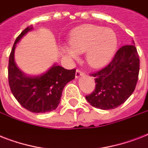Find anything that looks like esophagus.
I'll use <instances>...</instances> for the list:
<instances>
[{
	"instance_id": "obj_1",
	"label": "esophagus",
	"mask_w": 148,
	"mask_h": 148,
	"mask_svg": "<svg viewBox=\"0 0 148 148\" xmlns=\"http://www.w3.org/2000/svg\"><path fill=\"white\" fill-rule=\"evenodd\" d=\"M84 72L81 71V70H77L76 74H75V77H76V78H78L81 76H84Z\"/></svg>"
}]
</instances>
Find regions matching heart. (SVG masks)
Wrapping results in <instances>:
<instances>
[{
	"label": "heart",
	"mask_w": 148,
	"mask_h": 148,
	"mask_svg": "<svg viewBox=\"0 0 148 148\" xmlns=\"http://www.w3.org/2000/svg\"><path fill=\"white\" fill-rule=\"evenodd\" d=\"M116 34L110 29L93 24L79 27L70 37L71 47H65V51L72 58H77V53L88 51L87 60L94 67L105 65L114 55L117 47Z\"/></svg>",
	"instance_id": "heart-1"
}]
</instances>
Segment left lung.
<instances>
[{
  "mask_svg": "<svg viewBox=\"0 0 148 148\" xmlns=\"http://www.w3.org/2000/svg\"><path fill=\"white\" fill-rule=\"evenodd\" d=\"M139 69L140 59L134 45L121 47L105 67L90 74L95 77L96 86L95 90L86 96L87 101L102 110L117 108L134 92Z\"/></svg>",
  "mask_w": 148,
  "mask_h": 148,
  "instance_id": "8db88e82",
  "label": "left lung"
}]
</instances>
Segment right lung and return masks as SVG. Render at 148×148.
Here are the masks:
<instances>
[{
	"instance_id": "add662e5",
	"label": "right lung",
	"mask_w": 148,
	"mask_h": 148,
	"mask_svg": "<svg viewBox=\"0 0 148 148\" xmlns=\"http://www.w3.org/2000/svg\"><path fill=\"white\" fill-rule=\"evenodd\" d=\"M32 29L33 27H27L15 40L9 56L8 82L13 95L23 108L33 113L50 112L58 108L63 89L74 79L76 70H67L53 64L45 74L31 77L18 69L14 62L15 47Z\"/></svg>"
}]
</instances>
